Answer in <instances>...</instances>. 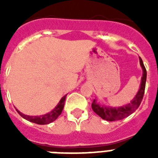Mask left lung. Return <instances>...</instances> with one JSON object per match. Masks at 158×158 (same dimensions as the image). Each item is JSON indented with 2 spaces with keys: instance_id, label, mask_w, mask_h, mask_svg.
Wrapping results in <instances>:
<instances>
[{
  "instance_id": "left-lung-1",
  "label": "left lung",
  "mask_w": 158,
  "mask_h": 158,
  "mask_svg": "<svg viewBox=\"0 0 158 158\" xmlns=\"http://www.w3.org/2000/svg\"><path fill=\"white\" fill-rule=\"evenodd\" d=\"M139 63L143 69V76L141 79V84L137 94L135 95L130 103L119 107H112V106H106L105 105L99 104L96 99H94L92 103V108L97 115H98L102 119L107 120V121H115V120H122L127 117L135 112V110L138 109L143 98L145 90V84L147 79V71L145 69L144 64L142 59L139 57Z\"/></svg>"
}]
</instances>
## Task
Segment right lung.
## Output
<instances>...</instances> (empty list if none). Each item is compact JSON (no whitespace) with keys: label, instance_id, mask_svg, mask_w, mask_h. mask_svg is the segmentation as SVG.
Masks as SVG:
<instances>
[{"label":"right lung","instance_id":"obj_1","mask_svg":"<svg viewBox=\"0 0 158 158\" xmlns=\"http://www.w3.org/2000/svg\"><path fill=\"white\" fill-rule=\"evenodd\" d=\"M66 95H64V96L60 100L59 103L57 104L56 106L51 112L47 113L45 115H39V116H38V115L33 116V115H24L23 113H21L19 110H17V109H16V110H17V112H18L23 119H25V120H28V121H30V122L35 123V124H38V125H48L49 123L53 122L54 120H56L57 117L61 114L62 110H63V108H64V101H65Z\"/></svg>","mask_w":158,"mask_h":158}]
</instances>
